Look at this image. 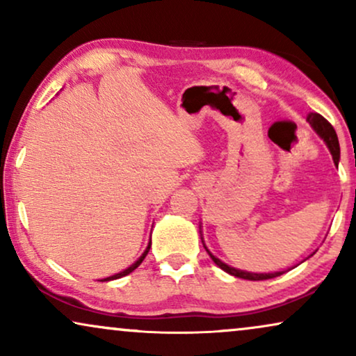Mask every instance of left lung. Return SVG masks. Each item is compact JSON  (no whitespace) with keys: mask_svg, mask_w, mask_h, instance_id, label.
Returning a JSON list of instances; mask_svg holds the SVG:
<instances>
[{"mask_svg":"<svg viewBox=\"0 0 356 356\" xmlns=\"http://www.w3.org/2000/svg\"><path fill=\"white\" fill-rule=\"evenodd\" d=\"M308 121L309 124L313 126L316 133H318L321 138L324 139V143L327 144V147L330 150V154H332V159H334V163L339 165V159H340V145H339V139H337V134H335V129L332 128V124L329 123L327 120L324 118V116H321L319 113H309L308 115ZM209 252V251H207ZM209 256L212 257V261L216 262V264L220 267L222 270L228 272L230 275H235V277H240V279H245V280H267V279H274V277H279L284 274V272H274V274H252V272H245V270H238V269H233V267L227 266L225 262H222L220 259H217L216 256H212L211 252H209Z\"/></svg>","mask_w":356,"mask_h":356,"instance_id":"obj_1","label":"left lung"}]
</instances>
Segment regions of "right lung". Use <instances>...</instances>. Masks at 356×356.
<instances>
[{
	"mask_svg": "<svg viewBox=\"0 0 356 356\" xmlns=\"http://www.w3.org/2000/svg\"><path fill=\"white\" fill-rule=\"evenodd\" d=\"M149 250H150V243H149L147 250H145V251H144V254H143V256H140V257H139V259H138V261H136L133 266H131V267H128V269H124L123 272H120V274H115V275H111V277H106V279H104V280H105V282H106V280H115V279H120V277H124V275H128V274H131V272H133V270L136 269V267H139V266H140V262H143V261H144V257H145V256H147V252H149Z\"/></svg>",
	"mask_w": 356,
	"mask_h": 356,
	"instance_id": "1",
	"label": "right lung"
}]
</instances>
